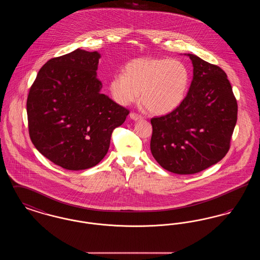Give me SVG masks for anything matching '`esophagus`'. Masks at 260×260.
<instances>
[{
    "mask_svg": "<svg viewBox=\"0 0 260 260\" xmlns=\"http://www.w3.org/2000/svg\"><path fill=\"white\" fill-rule=\"evenodd\" d=\"M129 118L133 120V121H139V120H142L143 118H142V116H140V115H138V114H136V113H131L129 114Z\"/></svg>",
    "mask_w": 260,
    "mask_h": 260,
    "instance_id": "34e87169",
    "label": "esophagus"
}]
</instances>
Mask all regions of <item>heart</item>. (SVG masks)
Listing matches in <instances>:
<instances>
[{
	"label": "heart",
	"mask_w": 260,
	"mask_h": 260,
	"mask_svg": "<svg viewBox=\"0 0 260 260\" xmlns=\"http://www.w3.org/2000/svg\"><path fill=\"white\" fill-rule=\"evenodd\" d=\"M190 86V71L178 59L143 57L127 62L124 75H114L109 81L112 99L126 106L139 99L155 115H167L184 101Z\"/></svg>",
	"instance_id": "heart-1"
}]
</instances>
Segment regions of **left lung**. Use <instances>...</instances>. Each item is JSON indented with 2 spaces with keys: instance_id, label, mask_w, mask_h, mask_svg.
I'll list each match as a JSON object with an SVG mask.
<instances>
[{
  "instance_id": "8db88e82",
  "label": "left lung",
  "mask_w": 260,
  "mask_h": 260,
  "mask_svg": "<svg viewBox=\"0 0 260 260\" xmlns=\"http://www.w3.org/2000/svg\"><path fill=\"white\" fill-rule=\"evenodd\" d=\"M185 55L193 64V79L183 103L151 120V153L161 168L177 174L200 173L222 160L238 113L222 69L195 54Z\"/></svg>"
}]
</instances>
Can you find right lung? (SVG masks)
Listing matches in <instances>:
<instances>
[{
  "instance_id": "obj_1",
  "label": "right lung",
  "mask_w": 260,
  "mask_h": 260,
  "mask_svg": "<svg viewBox=\"0 0 260 260\" xmlns=\"http://www.w3.org/2000/svg\"><path fill=\"white\" fill-rule=\"evenodd\" d=\"M99 51L77 49L47 62L27 99L30 138L38 151L69 171L96 166L129 111L100 92Z\"/></svg>"
}]
</instances>
